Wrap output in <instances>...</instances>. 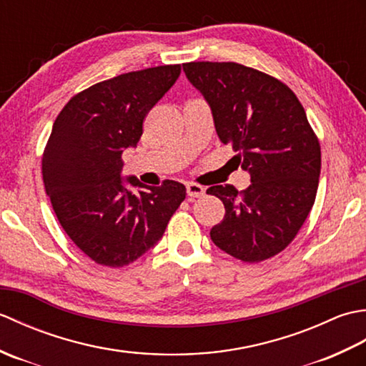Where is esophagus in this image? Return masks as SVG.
Masks as SVG:
<instances>
[{"label":"esophagus","instance_id":"esophagus-1","mask_svg":"<svg viewBox=\"0 0 366 366\" xmlns=\"http://www.w3.org/2000/svg\"><path fill=\"white\" fill-rule=\"evenodd\" d=\"M185 187H187V195L190 198H199L206 193V189L203 187V185L195 184V182H189L187 185H185Z\"/></svg>","mask_w":366,"mask_h":366}]
</instances>
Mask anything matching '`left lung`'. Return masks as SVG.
<instances>
[{
  "label": "left lung",
  "mask_w": 366,
  "mask_h": 366,
  "mask_svg": "<svg viewBox=\"0 0 366 366\" xmlns=\"http://www.w3.org/2000/svg\"><path fill=\"white\" fill-rule=\"evenodd\" d=\"M182 67L211 107L220 142L252 179L242 192L229 184L207 189L224 206L212 242L244 262L269 259L292 242L315 204L320 139L297 96L275 76L237 63Z\"/></svg>",
  "instance_id": "obj_1"
}]
</instances>
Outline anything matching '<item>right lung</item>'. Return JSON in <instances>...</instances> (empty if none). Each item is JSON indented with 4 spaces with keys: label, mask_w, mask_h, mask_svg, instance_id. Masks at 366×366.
Returning <instances> with one entry per match:
<instances>
[{
    "label": "right lung",
    "mask_w": 366,
    "mask_h": 366,
    "mask_svg": "<svg viewBox=\"0 0 366 366\" xmlns=\"http://www.w3.org/2000/svg\"><path fill=\"white\" fill-rule=\"evenodd\" d=\"M181 75V64L127 72L92 84L64 105L42 155L46 195L61 227L100 266L124 267L159 242L185 199L181 182L149 187L129 177L121 155L143 135V121Z\"/></svg>",
    "instance_id": "right-lung-1"
}]
</instances>
